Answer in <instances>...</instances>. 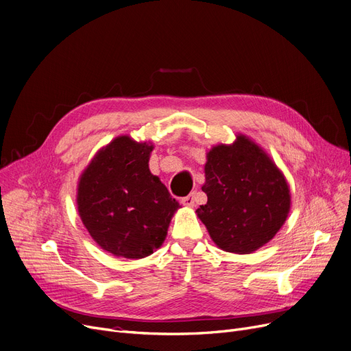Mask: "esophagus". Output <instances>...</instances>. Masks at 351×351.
I'll return each mask as SVG.
<instances>
[{
	"mask_svg": "<svg viewBox=\"0 0 351 351\" xmlns=\"http://www.w3.org/2000/svg\"><path fill=\"white\" fill-rule=\"evenodd\" d=\"M182 204H184L185 206H193L195 205V193H189L188 196L182 197Z\"/></svg>",
	"mask_w": 351,
	"mask_h": 351,
	"instance_id": "34e87169",
	"label": "esophagus"
}]
</instances>
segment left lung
I'll return each mask as SVG.
<instances>
[{
  "label": "left lung",
  "instance_id": "8db88e82",
  "mask_svg": "<svg viewBox=\"0 0 351 351\" xmlns=\"http://www.w3.org/2000/svg\"><path fill=\"white\" fill-rule=\"evenodd\" d=\"M208 202L197 217L217 245L228 252L251 254L274 238L287 219L289 189L274 162L245 136L208 154Z\"/></svg>",
  "mask_w": 351,
  "mask_h": 351
}]
</instances>
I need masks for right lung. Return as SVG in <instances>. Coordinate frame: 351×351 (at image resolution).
Here are the masks:
<instances>
[{"label": "right lung", "instance_id": "right-lung-1", "mask_svg": "<svg viewBox=\"0 0 351 351\" xmlns=\"http://www.w3.org/2000/svg\"><path fill=\"white\" fill-rule=\"evenodd\" d=\"M154 146L120 136L83 172L77 205L88 234L116 256L138 260L158 250L179 202L149 171Z\"/></svg>", "mask_w": 351, "mask_h": 351}]
</instances>
